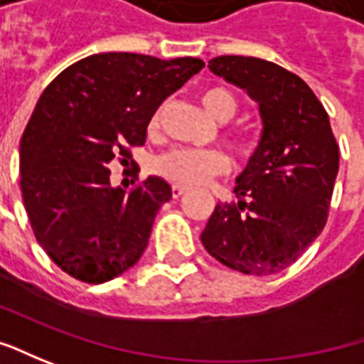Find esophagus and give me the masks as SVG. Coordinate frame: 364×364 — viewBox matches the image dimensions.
Returning a JSON list of instances; mask_svg holds the SVG:
<instances>
[{
	"label": "esophagus",
	"mask_w": 364,
	"mask_h": 364,
	"mask_svg": "<svg viewBox=\"0 0 364 364\" xmlns=\"http://www.w3.org/2000/svg\"><path fill=\"white\" fill-rule=\"evenodd\" d=\"M171 193L177 199V197H181V195L187 193V187H183V185H173V187H171Z\"/></svg>",
	"instance_id": "34e87169"
}]
</instances>
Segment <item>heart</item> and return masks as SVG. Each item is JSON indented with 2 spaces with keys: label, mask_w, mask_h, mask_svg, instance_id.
<instances>
[{
  "label": "heart",
  "mask_w": 364,
  "mask_h": 364,
  "mask_svg": "<svg viewBox=\"0 0 364 364\" xmlns=\"http://www.w3.org/2000/svg\"><path fill=\"white\" fill-rule=\"evenodd\" d=\"M201 105L211 119L225 122L235 114L237 102L232 92L223 88H207L201 92ZM159 117L155 114L151 120V127H157ZM230 169V159L225 153L218 149H187V146H175L161 155L157 161V171L167 177L169 181L179 185H201L207 179L223 175Z\"/></svg>",
  "instance_id": "heart-1"
}]
</instances>
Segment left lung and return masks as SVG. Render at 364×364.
Segmentation results:
<instances>
[{
    "label": "left lung",
    "instance_id": "1",
    "mask_svg": "<svg viewBox=\"0 0 364 364\" xmlns=\"http://www.w3.org/2000/svg\"><path fill=\"white\" fill-rule=\"evenodd\" d=\"M207 66L256 102L262 134L235 179L237 205H215L201 244L242 274H278L304 254L326 223L338 173L331 120L306 82L278 64L220 56Z\"/></svg>",
    "mask_w": 364,
    "mask_h": 364
}]
</instances>
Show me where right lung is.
Masks as SVG:
<instances>
[{
  "mask_svg": "<svg viewBox=\"0 0 364 364\" xmlns=\"http://www.w3.org/2000/svg\"><path fill=\"white\" fill-rule=\"evenodd\" d=\"M205 64L102 52L78 60L46 88L19 143L21 197L38 244L52 262L88 284L132 268L149 244L165 179L149 175L127 193L107 165L143 144L161 102Z\"/></svg>",
  "mask_w": 364,
  "mask_h": 364,
  "instance_id": "obj_1",
  "label": "right lung"
}]
</instances>
